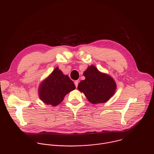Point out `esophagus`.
I'll return each mask as SVG.
<instances>
[{
	"instance_id": "34e87169",
	"label": "esophagus",
	"mask_w": 154,
	"mask_h": 154,
	"mask_svg": "<svg viewBox=\"0 0 154 154\" xmlns=\"http://www.w3.org/2000/svg\"><path fill=\"white\" fill-rule=\"evenodd\" d=\"M74 84H75V87L77 88V86H78V84H79V82H78L77 80H75V81L74 82Z\"/></svg>"
}]
</instances>
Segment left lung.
I'll use <instances>...</instances> for the list:
<instances>
[{"label":"left lung","mask_w":154,"mask_h":154,"mask_svg":"<svg viewBox=\"0 0 154 154\" xmlns=\"http://www.w3.org/2000/svg\"><path fill=\"white\" fill-rule=\"evenodd\" d=\"M85 77L78 85V90L83 93L88 101L93 104L107 102L115 93L116 84L108 74L100 72L93 65L84 72Z\"/></svg>","instance_id":"8db88e82"}]
</instances>
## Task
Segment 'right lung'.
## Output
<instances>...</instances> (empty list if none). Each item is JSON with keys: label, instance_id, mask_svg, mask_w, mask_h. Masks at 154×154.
Segmentation results:
<instances>
[{"label": "right lung", "instance_id": "right-lung-1", "mask_svg": "<svg viewBox=\"0 0 154 154\" xmlns=\"http://www.w3.org/2000/svg\"><path fill=\"white\" fill-rule=\"evenodd\" d=\"M75 89V86L68 75H64L58 68L40 84L38 94L45 103L57 106L68 93Z\"/></svg>", "mask_w": 154, "mask_h": 154}]
</instances>
